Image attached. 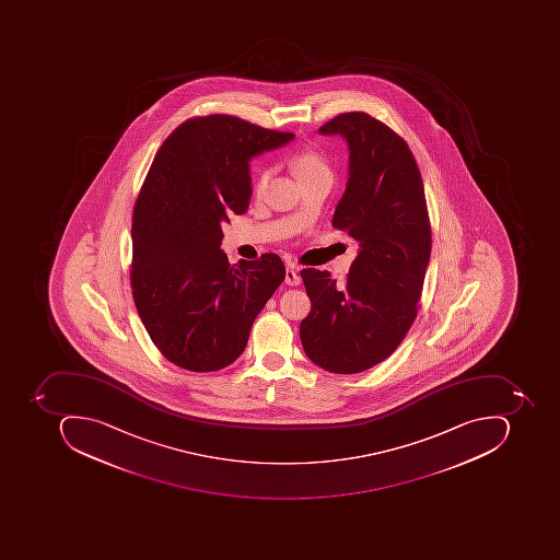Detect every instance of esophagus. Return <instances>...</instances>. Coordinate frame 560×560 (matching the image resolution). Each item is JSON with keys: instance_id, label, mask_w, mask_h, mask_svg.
Here are the masks:
<instances>
[{"instance_id": "34e87169", "label": "esophagus", "mask_w": 560, "mask_h": 560, "mask_svg": "<svg viewBox=\"0 0 560 560\" xmlns=\"http://www.w3.org/2000/svg\"><path fill=\"white\" fill-rule=\"evenodd\" d=\"M284 282L288 285H300L301 284V278H300V275H298L296 269H293V267H289V269H285Z\"/></svg>"}]
</instances>
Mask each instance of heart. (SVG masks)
Returning <instances> with one entry per match:
<instances>
[{
  "mask_svg": "<svg viewBox=\"0 0 560 560\" xmlns=\"http://www.w3.org/2000/svg\"><path fill=\"white\" fill-rule=\"evenodd\" d=\"M291 166H293L300 179L310 178V176H331L328 161H326V158L323 156L322 153L315 150L298 151V153L291 158ZM269 176H271V168H269V166H260V168L257 170L256 183H254L257 191L264 190Z\"/></svg>",
  "mask_w": 560,
  "mask_h": 560,
  "instance_id": "b5f03b06",
  "label": "heart"
}]
</instances>
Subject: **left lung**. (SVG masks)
I'll list each match as a JSON object with an SVG mask.
<instances>
[{"mask_svg":"<svg viewBox=\"0 0 560 560\" xmlns=\"http://www.w3.org/2000/svg\"><path fill=\"white\" fill-rule=\"evenodd\" d=\"M318 132L347 141V188L332 228L359 253L343 285L328 271H301L313 304L301 343L322 369L359 373L390 357L416 319L431 257L424 185L406 141L369 114H340Z\"/></svg>","mask_w":560,"mask_h":560,"instance_id":"left-lung-1","label":"left lung"}]
</instances>
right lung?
Listing matches in <instances>:
<instances>
[{"label": "right lung", "instance_id": "add662e5", "mask_svg": "<svg viewBox=\"0 0 560 560\" xmlns=\"http://www.w3.org/2000/svg\"><path fill=\"white\" fill-rule=\"evenodd\" d=\"M212 114L183 122L154 156L132 213L131 288L158 350L191 372L241 357L260 310L284 281L276 254L231 264L222 223L249 209L250 160L293 141Z\"/></svg>", "mask_w": 560, "mask_h": 560}]
</instances>
